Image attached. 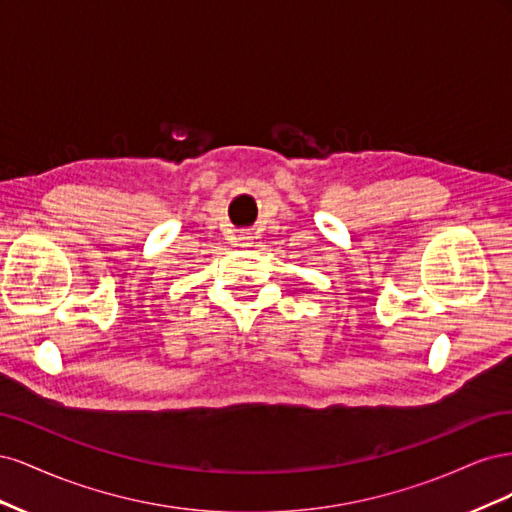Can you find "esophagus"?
<instances>
[{
  "label": "esophagus",
  "instance_id": "34e87169",
  "mask_svg": "<svg viewBox=\"0 0 512 512\" xmlns=\"http://www.w3.org/2000/svg\"><path fill=\"white\" fill-rule=\"evenodd\" d=\"M241 241H250V237H247V235H245V237H241Z\"/></svg>",
  "mask_w": 512,
  "mask_h": 512
}]
</instances>
